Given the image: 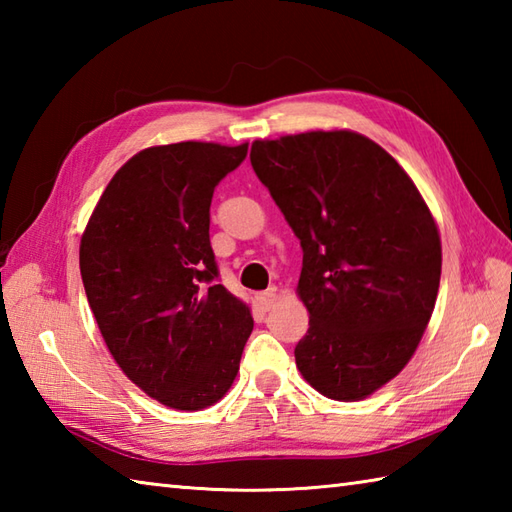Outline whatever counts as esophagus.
<instances>
[{"label": "esophagus", "mask_w": 512, "mask_h": 512, "mask_svg": "<svg viewBox=\"0 0 512 512\" xmlns=\"http://www.w3.org/2000/svg\"><path fill=\"white\" fill-rule=\"evenodd\" d=\"M257 301H259V306H262V310H270L277 303V290L275 288L264 290L262 295L257 297Z\"/></svg>", "instance_id": "34e87169"}]
</instances>
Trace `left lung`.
I'll use <instances>...</instances> for the list:
<instances>
[{
	"mask_svg": "<svg viewBox=\"0 0 512 512\" xmlns=\"http://www.w3.org/2000/svg\"><path fill=\"white\" fill-rule=\"evenodd\" d=\"M250 165L303 248L297 369L325 398L372 396L416 354L436 306V217L396 158L352 129L259 138Z\"/></svg>",
	"mask_w": 512,
	"mask_h": 512,
	"instance_id": "obj_1",
	"label": "left lung"
}]
</instances>
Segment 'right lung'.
<instances>
[{
    "label": "right lung",
    "instance_id": "right-lung-1",
    "mask_svg": "<svg viewBox=\"0 0 512 512\" xmlns=\"http://www.w3.org/2000/svg\"><path fill=\"white\" fill-rule=\"evenodd\" d=\"M248 143L154 145L114 173L81 235L79 266L116 365L160 405L226 396L253 332L250 306L217 284L211 198Z\"/></svg>",
    "mask_w": 512,
    "mask_h": 512
}]
</instances>
